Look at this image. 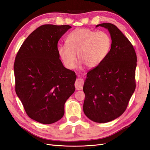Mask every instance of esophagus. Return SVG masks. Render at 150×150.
I'll return each instance as SVG.
<instances>
[{"mask_svg":"<svg viewBox=\"0 0 150 150\" xmlns=\"http://www.w3.org/2000/svg\"><path fill=\"white\" fill-rule=\"evenodd\" d=\"M83 84L84 81L83 79L81 78H78L76 79V81L75 82V87L76 89L77 90H80L83 89Z\"/></svg>","mask_w":150,"mask_h":150,"instance_id":"34e87169","label":"esophagus"}]
</instances>
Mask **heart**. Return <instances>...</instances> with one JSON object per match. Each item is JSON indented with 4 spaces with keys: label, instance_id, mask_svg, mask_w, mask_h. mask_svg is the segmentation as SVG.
Instances as JSON below:
<instances>
[{
    "label": "heart",
    "instance_id": "1",
    "mask_svg": "<svg viewBox=\"0 0 150 150\" xmlns=\"http://www.w3.org/2000/svg\"><path fill=\"white\" fill-rule=\"evenodd\" d=\"M67 45L58 47V53L68 69H73L77 58L88 68H95L105 59L110 52L112 40L108 33L86 28H78L66 39Z\"/></svg>",
    "mask_w": 150,
    "mask_h": 150
}]
</instances>
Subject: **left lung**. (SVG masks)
Masks as SVG:
<instances>
[{
  "instance_id": "left-lung-1",
  "label": "left lung",
  "mask_w": 150,
  "mask_h": 150,
  "mask_svg": "<svg viewBox=\"0 0 150 150\" xmlns=\"http://www.w3.org/2000/svg\"><path fill=\"white\" fill-rule=\"evenodd\" d=\"M112 40L108 57L87 73L83 111L93 122L106 123L125 112L136 89L137 56L132 44L115 25L104 23Z\"/></svg>"
}]
</instances>
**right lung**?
<instances>
[{"label": "right lung", "instance_id": "obj_1", "mask_svg": "<svg viewBox=\"0 0 150 150\" xmlns=\"http://www.w3.org/2000/svg\"><path fill=\"white\" fill-rule=\"evenodd\" d=\"M71 27L43 25L21 46L14 64L15 91L27 115L43 124L63 117L64 104L74 92L76 75L63 65L58 42Z\"/></svg>", "mask_w": 150, "mask_h": 150}]
</instances>
